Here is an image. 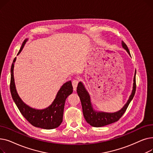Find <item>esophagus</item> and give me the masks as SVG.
Masks as SVG:
<instances>
[{"label": "esophagus", "mask_w": 153, "mask_h": 153, "mask_svg": "<svg viewBox=\"0 0 153 153\" xmlns=\"http://www.w3.org/2000/svg\"><path fill=\"white\" fill-rule=\"evenodd\" d=\"M79 82V81L78 79H74L73 81H72V86H73V89H74V91L76 90V87H77V84H78Z\"/></svg>", "instance_id": "1"}]
</instances>
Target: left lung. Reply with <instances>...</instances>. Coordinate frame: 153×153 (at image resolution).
Returning <instances> with one entry per match:
<instances>
[{"label": "left lung", "instance_id": "left-lung-1", "mask_svg": "<svg viewBox=\"0 0 153 153\" xmlns=\"http://www.w3.org/2000/svg\"><path fill=\"white\" fill-rule=\"evenodd\" d=\"M122 46L126 50L130 56V53L126 45L122 42ZM134 83H133V89L130 97L128 99L127 103L123 107L122 109L120 111L115 112V113H104V112H97L94 111L91 103L90 96L88 92L85 89V88L81 82H79L77 87V92L79 95L81 102V105L82 107L83 115L86 122L90 124L91 126L94 127H101L105 126L111 123L116 122L120 120V118L122 117L125 114L128 105L131 102V100L134 97V95L136 92V71L134 76Z\"/></svg>", "mask_w": 153, "mask_h": 153}]
</instances>
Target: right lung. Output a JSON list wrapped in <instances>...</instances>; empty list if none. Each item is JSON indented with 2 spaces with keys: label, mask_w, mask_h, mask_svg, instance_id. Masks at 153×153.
I'll list each match as a JSON object with an SVG mask.
<instances>
[{
  "label": "right lung",
  "mask_w": 153,
  "mask_h": 153,
  "mask_svg": "<svg viewBox=\"0 0 153 153\" xmlns=\"http://www.w3.org/2000/svg\"><path fill=\"white\" fill-rule=\"evenodd\" d=\"M27 39L24 40L17 54L22 50ZM16 58H14L11 66V77L10 89L12 99L17 106L22 115L33 126L43 129L51 130L58 127L62 122L64 104L68 95L73 91L71 81L64 84L58 92L56 99L51 105L44 110H36L32 108L24 103L19 97L15 89L13 78V67Z\"/></svg>",
  "instance_id": "1"
}]
</instances>
